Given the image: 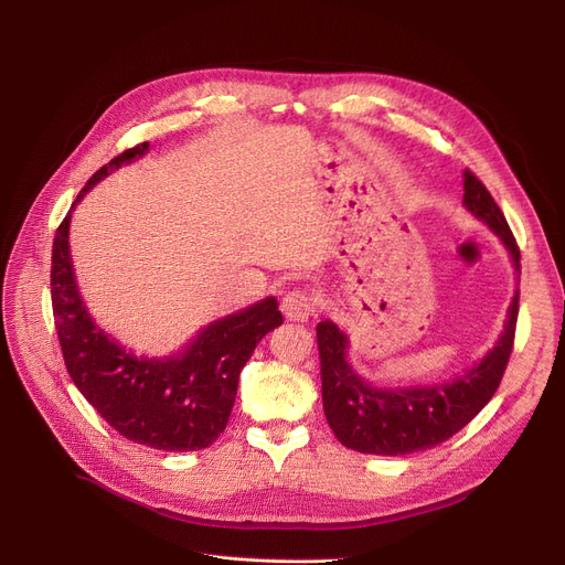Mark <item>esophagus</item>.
<instances>
[{
	"label": "esophagus",
	"mask_w": 565,
	"mask_h": 565,
	"mask_svg": "<svg viewBox=\"0 0 565 565\" xmlns=\"http://www.w3.org/2000/svg\"><path fill=\"white\" fill-rule=\"evenodd\" d=\"M281 311L288 320H295V322H305L309 320L313 313H316V300L313 295L309 290H302V288H295L290 290L286 298L281 300Z\"/></svg>",
	"instance_id": "obj_1"
}]
</instances>
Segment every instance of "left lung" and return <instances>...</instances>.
<instances>
[{
    "label": "left lung",
    "mask_w": 565,
    "mask_h": 565,
    "mask_svg": "<svg viewBox=\"0 0 565 565\" xmlns=\"http://www.w3.org/2000/svg\"><path fill=\"white\" fill-rule=\"evenodd\" d=\"M462 203L499 235L515 270H520V247L513 231L486 185L469 169H465ZM518 302L520 290L513 295L499 341L477 366L451 382L430 387H375L348 364V337L330 320L318 322L322 407L337 439L360 454L407 456L426 451L462 430L490 403L507 371L515 339Z\"/></svg>",
    "instance_id": "obj_1"
}]
</instances>
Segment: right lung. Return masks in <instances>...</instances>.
<instances>
[{"mask_svg":"<svg viewBox=\"0 0 565 565\" xmlns=\"http://www.w3.org/2000/svg\"><path fill=\"white\" fill-rule=\"evenodd\" d=\"M146 151L148 141L100 167L73 207L107 173ZM71 211L54 235L50 286L56 337L75 387L130 441L158 451L211 447L228 424L237 377L256 343L284 322L277 300L265 298L205 324L183 352L171 358H135L98 328L82 302L68 245Z\"/></svg>","mask_w":565,"mask_h":565,"instance_id":"add662e5","label":"right lung"}]
</instances>
